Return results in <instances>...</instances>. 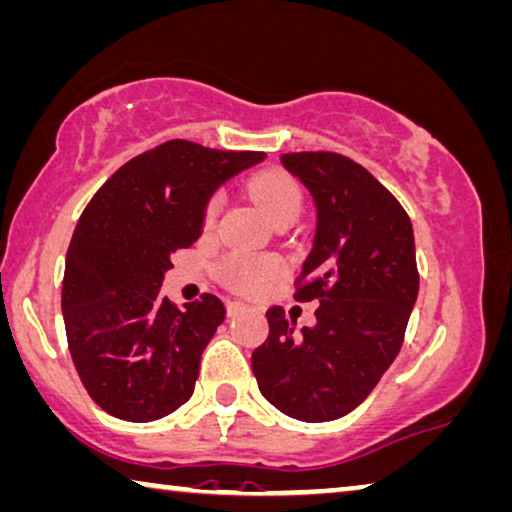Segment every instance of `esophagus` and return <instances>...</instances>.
Instances as JSON below:
<instances>
[{
    "label": "esophagus",
    "mask_w": 512,
    "mask_h": 512,
    "mask_svg": "<svg viewBox=\"0 0 512 512\" xmlns=\"http://www.w3.org/2000/svg\"><path fill=\"white\" fill-rule=\"evenodd\" d=\"M243 311H248V306L243 301H227V315L234 318V315H241Z\"/></svg>",
    "instance_id": "34e87169"
}]
</instances>
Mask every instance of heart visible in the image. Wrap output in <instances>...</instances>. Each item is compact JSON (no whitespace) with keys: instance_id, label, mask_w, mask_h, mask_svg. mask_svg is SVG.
<instances>
[{"instance_id":"b5f03b06","label":"heart","mask_w":512,"mask_h":512,"mask_svg":"<svg viewBox=\"0 0 512 512\" xmlns=\"http://www.w3.org/2000/svg\"><path fill=\"white\" fill-rule=\"evenodd\" d=\"M253 194L259 201V206L264 208L266 218L273 225L280 222H294L299 218L301 206H304V197H301V187L292 176L283 174V171H266L259 174L253 181ZM222 206L220 194H213L208 199L206 211H204V225L213 227L218 220ZM220 278L225 280L234 290H255L264 278H269L271 273L278 271V262L273 259H250L243 255H229L220 262Z\"/></svg>"}]
</instances>
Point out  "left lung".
<instances>
[{
	"mask_svg": "<svg viewBox=\"0 0 512 512\" xmlns=\"http://www.w3.org/2000/svg\"><path fill=\"white\" fill-rule=\"evenodd\" d=\"M280 162L318 208L294 299L320 306L315 325L301 331L283 306H271L253 373L280 413L327 422L369 397L399 355L420 290L413 225L397 197L350 157L318 150L280 155Z\"/></svg>",
	"mask_w": 512,
	"mask_h": 512,
	"instance_id": "obj_1",
	"label": "left lung"
}]
</instances>
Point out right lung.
Returning <instances> with one entry per match:
<instances>
[{"instance_id": "1", "label": "right lung", "mask_w": 512, "mask_h": 512, "mask_svg": "<svg viewBox=\"0 0 512 512\" xmlns=\"http://www.w3.org/2000/svg\"><path fill=\"white\" fill-rule=\"evenodd\" d=\"M264 157L174 139L122 164L85 206L67 250L62 315L81 383L109 415L153 422L192 397L225 304L201 294L174 306L160 290L164 273L199 239L218 185Z\"/></svg>"}]
</instances>
